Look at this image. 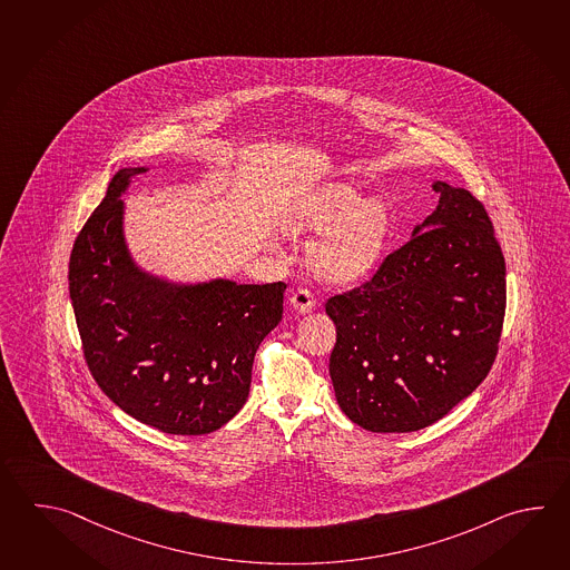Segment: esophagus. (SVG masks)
<instances>
[{
	"label": "esophagus",
	"mask_w": 570,
	"mask_h": 570,
	"mask_svg": "<svg viewBox=\"0 0 570 570\" xmlns=\"http://www.w3.org/2000/svg\"><path fill=\"white\" fill-rule=\"evenodd\" d=\"M314 303H316V298H314L313 292L308 291V288H296L291 294V304L296 313H311L314 308Z\"/></svg>",
	"instance_id": "obj_1"
}]
</instances>
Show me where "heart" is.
I'll return each instance as SVG.
<instances>
[{"instance_id": "obj_1", "label": "heart", "mask_w": 570, "mask_h": 570, "mask_svg": "<svg viewBox=\"0 0 570 570\" xmlns=\"http://www.w3.org/2000/svg\"><path fill=\"white\" fill-rule=\"evenodd\" d=\"M355 186L331 183L306 190L286 210L292 233H321L308 264L318 278L355 284L367 278L384 256L392 213L382 198H361Z\"/></svg>"}]
</instances>
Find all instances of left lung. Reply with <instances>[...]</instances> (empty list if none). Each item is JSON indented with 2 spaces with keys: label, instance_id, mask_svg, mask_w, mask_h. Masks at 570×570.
<instances>
[{
  "label": "left lung",
  "instance_id": "left-lung-1",
  "mask_svg": "<svg viewBox=\"0 0 570 570\" xmlns=\"http://www.w3.org/2000/svg\"><path fill=\"white\" fill-rule=\"evenodd\" d=\"M436 210L372 278L331 296L328 360L341 410L372 432H414L488 377L505 316V257L465 188L434 183Z\"/></svg>",
  "mask_w": 570,
  "mask_h": 570
}]
</instances>
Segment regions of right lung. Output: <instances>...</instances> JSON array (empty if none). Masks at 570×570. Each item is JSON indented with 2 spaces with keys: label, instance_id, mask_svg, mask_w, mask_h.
<instances>
[{
  "label": "right lung",
  "instance_id": "obj_1",
  "mask_svg": "<svg viewBox=\"0 0 570 570\" xmlns=\"http://www.w3.org/2000/svg\"><path fill=\"white\" fill-rule=\"evenodd\" d=\"M146 168H124L82 225L69 294L82 355L104 394L166 434L200 436L244 407L259 343L278 325L284 282L215 279L176 288L129 259L119 195Z\"/></svg>",
  "mask_w": 570,
  "mask_h": 570
}]
</instances>
